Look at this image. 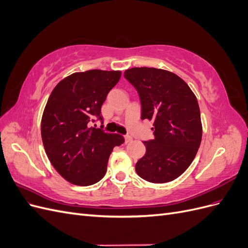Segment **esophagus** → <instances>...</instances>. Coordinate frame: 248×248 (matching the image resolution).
<instances>
[{
	"instance_id": "esophagus-1",
	"label": "esophagus",
	"mask_w": 248,
	"mask_h": 248,
	"mask_svg": "<svg viewBox=\"0 0 248 248\" xmlns=\"http://www.w3.org/2000/svg\"><path fill=\"white\" fill-rule=\"evenodd\" d=\"M124 139H125V142H130L132 140V138L130 136H125Z\"/></svg>"
}]
</instances>
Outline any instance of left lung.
<instances>
[{
	"label": "left lung",
	"instance_id": "8db88e82",
	"mask_svg": "<svg viewBox=\"0 0 248 248\" xmlns=\"http://www.w3.org/2000/svg\"><path fill=\"white\" fill-rule=\"evenodd\" d=\"M124 77L139 93L141 120L153 121L154 126V139L144 141L146 154L136 164L138 175L151 183L172 181L188 169L201 145L197 97L168 70L134 67Z\"/></svg>",
	"mask_w": 248,
	"mask_h": 248
}]
</instances>
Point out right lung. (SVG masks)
I'll use <instances>...</instances> for the list:
<instances>
[{
	"label": "right lung",
	"mask_w": 248,
	"mask_h": 248,
	"mask_svg": "<svg viewBox=\"0 0 248 248\" xmlns=\"http://www.w3.org/2000/svg\"><path fill=\"white\" fill-rule=\"evenodd\" d=\"M120 78L121 71L76 72L60 81L47 100L41 120L43 146L52 167L74 185L100 181L112 149L124 142L120 134L90 126L95 118L102 121L101 106Z\"/></svg>",
	"instance_id": "obj_1"
}]
</instances>
